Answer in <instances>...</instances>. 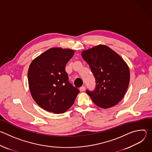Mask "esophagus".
<instances>
[{
	"label": "esophagus",
	"instance_id": "obj_1",
	"mask_svg": "<svg viewBox=\"0 0 152 152\" xmlns=\"http://www.w3.org/2000/svg\"><path fill=\"white\" fill-rule=\"evenodd\" d=\"M79 90H80V91H85V86H81V87H80V88H79Z\"/></svg>",
	"mask_w": 152,
	"mask_h": 152
}]
</instances>
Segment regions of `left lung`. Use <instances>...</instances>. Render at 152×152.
<instances>
[{
    "label": "left lung",
    "instance_id": "obj_1",
    "mask_svg": "<svg viewBox=\"0 0 152 152\" xmlns=\"http://www.w3.org/2000/svg\"><path fill=\"white\" fill-rule=\"evenodd\" d=\"M96 79L94 90L86 92L93 102L102 108H108L121 100L128 88L130 72L124 61L114 50L99 45L82 53Z\"/></svg>",
    "mask_w": 152,
    "mask_h": 152
}]
</instances>
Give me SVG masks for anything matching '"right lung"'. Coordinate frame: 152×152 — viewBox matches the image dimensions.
Listing matches in <instances>:
<instances>
[{"instance_id": "1", "label": "right lung", "mask_w": 152, "mask_h": 152, "mask_svg": "<svg viewBox=\"0 0 152 152\" xmlns=\"http://www.w3.org/2000/svg\"><path fill=\"white\" fill-rule=\"evenodd\" d=\"M74 53L71 49L51 48L30 64L28 78L31 95L47 111L65 113L73 105L80 92L69 82L65 70Z\"/></svg>"}]
</instances>
